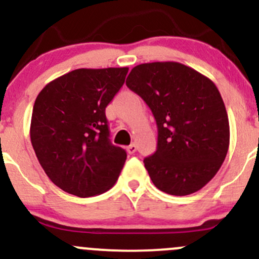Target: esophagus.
<instances>
[{"instance_id": "34e87169", "label": "esophagus", "mask_w": 259, "mask_h": 259, "mask_svg": "<svg viewBox=\"0 0 259 259\" xmlns=\"http://www.w3.org/2000/svg\"><path fill=\"white\" fill-rule=\"evenodd\" d=\"M126 150H127V153H129V154H134L135 151H137V145H135L134 143H133V144H130L129 146H126Z\"/></svg>"}]
</instances>
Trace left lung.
Here are the masks:
<instances>
[{"mask_svg": "<svg viewBox=\"0 0 259 259\" xmlns=\"http://www.w3.org/2000/svg\"><path fill=\"white\" fill-rule=\"evenodd\" d=\"M126 86L142 96L158 125V148L144 159L159 190L189 195L210 182L229 148V121L215 83L174 61L140 64Z\"/></svg>", "mask_w": 259, "mask_h": 259, "instance_id": "8db88e82", "label": "left lung"}]
</instances>
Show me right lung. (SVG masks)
Returning a JSON list of instances; mask_svg holds the SVG:
<instances>
[{"label": "right lung", "mask_w": 259, "mask_h": 259, "mask_svg": "<svg viewBox=\"0 0 259 259\" xmlns=\"http://www.w3.org/2000/svg\"><path fill=\"white\" fill-rule=\"evenodd\" d=\"M129 67L77 69L50 81L33 105L30 138L55 185L80 198L114 187L126 151L109 139L105 108Z\"/></svg>", "instance_id": "obj_1"}]
</instances>
